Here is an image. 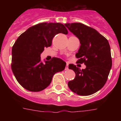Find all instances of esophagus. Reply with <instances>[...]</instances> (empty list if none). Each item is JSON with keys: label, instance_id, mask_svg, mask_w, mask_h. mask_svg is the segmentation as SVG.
<instances>
[{"label": "esophagus", "instance_id": "34e87169", "mask_svg": "<svg viewBox=\"0 0 121 121\" xmlns=\"http://www.w3.org/2000/svg\"><path fill=\"white\" fill-rule=\"evenodd\" d=\"M65 70H68V64H67V65H66V67H65Z\"/></svg>", "mask_w": 121, "mask_h": 121}]
</instances>
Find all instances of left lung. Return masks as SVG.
I'll use <instances>...</instances> for the list:
<instances>
[{
	"mask_svg": "<svg viewBox=\"0 0 121 121\" xmlns=\"http://www.w3.org/2000/svg\"><path fill=\"white\" fill-rule=\"evenodd\" d=\"M66 27L79 40L81 46L76 54L78 63L86 68L81 70L74 64L68 65L76 74L68 86L73 92L88 96L100 90L107 81L112 66L108 41L95 29L81 23H65Z\"/></svg>",
	"mask_w": 121,
	"mask_h": 121,
	"instance_id": "left-lung-1",
	"label": "left lung"
}]
</instances>
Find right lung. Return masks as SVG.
<instances>
[{"label":"right lung","mask_w":121,"mask_h":121,"mask_svg":"<svg viewBox=\"0 0 121 121\" xmlns=\"http://www.w3.org/2000/svg\"><path fill=\"white\" fill-rule=\"evenodd\" d=\"M58 33L68 34L62 23H40L27 29L14 44L11 69L18 82L27 90H43L50 85L54 74L65 68L66 63L59 58L44 62L40 58L45 48L51 45Z\"/></svg>","instance_id":"right-lung-1"}]
</instances>
